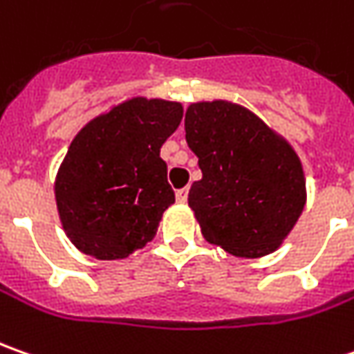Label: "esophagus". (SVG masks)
<instances>
[{
    "mask_svg": "<svg viewBox=\"0 0 354 354\" xmlns=\"http://www.w3.org/2000/svg\"><path fill=\"white\" fill-rule=\"evenodd\" d=\"M176 200L180 201V203H184V201L188 200V188L178 189V192H176Z\"/></svg>",
    "mask_w": 354,
    "mask_h": 354,
    "instance_id": "1",
    "label": "esophagus"
}]
</instances>
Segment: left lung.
I'll use <instances>...</instances> for the list:
<instances>
[{
  "mask_svg": "<svg viewBox=\"0 0 354 354\" xmlns=\"http://www.w3.org/2000/svg\"><path fill=\"white\" fill-rule=\"evenodd\" d=\"M186 140L201 180L188 194L201 233L235 257H264L286 239L306 205L298 154L249 109L192 104Z\"/></svg>",
  "mask_w": 354,
  "mask_h": 354,
  "instance_id": "8db88e82",
  "label": "left lung"
}]
</instances>
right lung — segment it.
<instances>
[{"label": "right lung", "instance_id": "right-lung-1", "mask_svg": "<svg viewBox=\"0 0 354 354\" xmlns=\"http://www.w3.org/2000/svg\"><path fill=\"white\" fill-rule=\"evenodd\" d=\"M182 113L176 102L135 97L74 137L55 194L62 227L82 252L117 261L153 241L176 200L160 147Z\"/></svg>", "mask_w": 354, "mask_h": 354}]
</instances>
